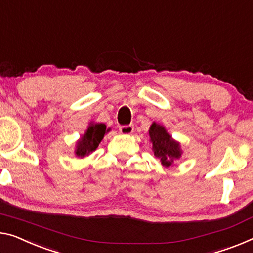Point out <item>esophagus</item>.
<instances>
[{
    "label": "esophagus",
    "instance_id": "obj_1",
    "mask_svg": "<svg viewBox=\"0 0 253 253\" xmlns=\"http://www.w3.org/2000/svg\"><path fill=\"white\" fill-rule=\"evenodd\" d=\"M134 127L133 126H120V132H121L122 134H131L132 132H133Z\"/></svg>",
    "mask_w": 253,
    "mask_h": 253
}]
</instances>
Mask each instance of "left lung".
Returning a JSON list of instances; mask_svg holds the SVG:
<instances>
[{
    "label": "left lung",
    "mask_w": 253,
    "mask_h": 253,
    "mask_svg": "<svg viewBox=\"0 0 253 253\" xmlns=\"http://www.w3.org/2000/svg\"><path fill=\"white\" fill-rule=\"evenodd\" d=\"M149 140L153 143L154 155L162 162L163 166L172 167L174 162L180 159L183 154L181 143L173 139L162 124L153 122L149 127Z\"/></svg>",
    "instance_id": "1"
}]
</instances>
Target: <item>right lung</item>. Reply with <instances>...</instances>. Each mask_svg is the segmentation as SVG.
Wrapping results in <instances>:
<instances>
[{"label":"right lung","mask_w":253,"mask_h":253,"mask_svg":"<svg viewBox=\"0 0 253 253\" xmlns=\"http://www.w3.org/2000/svg\"><path fill=\"white\" fill-rule=\"evenodd\" d=\"M111 129H106V126L104 123H95L90 122L84 131V133L81 135L79 140L76 142L75 155L79 158H84L89 156L91 153L98 148L100 141H102L104 135L110 132Z\"/></svg>","instance_id":"1"}]
</instances>
